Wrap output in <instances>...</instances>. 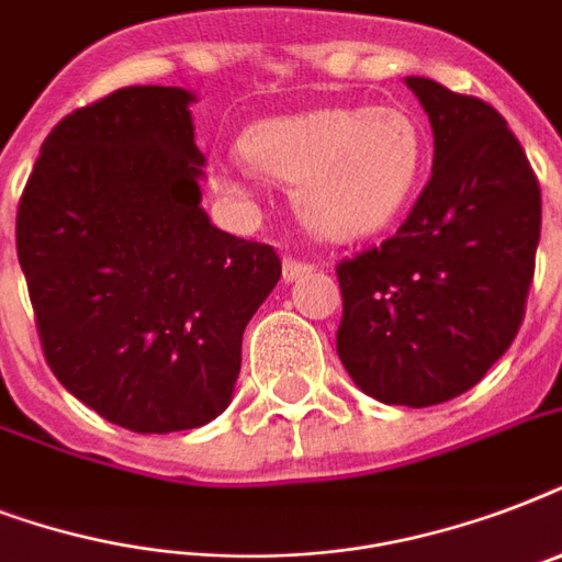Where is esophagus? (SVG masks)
Instances as JSON below:
<instances>
[{"label":"esophagus","mask_w":562,"mask_h":562,"mask_svg":"<svg viewBox=\"0 0 562 562\" xmlns=\"http://www.w3.org/2000/svg\"><path fill=\"white\" fill-rule=\"evenodd\" d=\"M308 271H315V265L306 262V259H297V256H285L282 259V280L285 282L303 280Z\"/></svg>","instance_id":"34e87169"}]
</instances>
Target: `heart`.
Instances as JSON below:
<instances>
[{
  "mask_svg": "<svg viewBox=\"0 0 562 562\" xmlns=\"http://www.w3.org/2000/svg\"><path fill=\"white\" fill-rule=\"evenodd\" d=\"M241 154L250 169L294 187L315 233L359 238L391 224L417 192L426 136L400 108H326L259 122L241 136ZM212 187L250 203L241 175L221 171Z\"/></svg>",
  "mask_w": 562,
  "mask_h": 562,
  "instance_id": "obj_1",
  "label": "heart"
}]
</instances>
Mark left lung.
I'll return each instance as SVG.
<instances>
[{
    "label": "left lung",
    "instance_id": "left-lung-1",
    "mask_svg": "<svg viewBox=\"0 0 562 562\" xmlns=\"http://www.w3.org/2000/svg\"><path fill=\"white\" fill-rule=\"evenodd\" d=\"M405 83L431 122V178L396 236L338 265V356L368 396L426 408L470 391L514 344L542 201L496 108L417 75Z\"/></svg>",
    "mask_w": 562,
    "mask_h": 562
}]
</instances>
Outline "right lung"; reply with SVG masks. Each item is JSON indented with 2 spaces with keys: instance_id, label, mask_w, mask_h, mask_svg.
<instances>
[{
  "instance_id": "obj_1",
  "label": "right lung",
  "mask_w": 562,
  "mask_h": 562,
  "mask_svg": "<svg viewBox=\"0 0 562 562\" xmlns=\"http://www.w3.org/2000/svg\"><path fill=\"white\" fill-rule=\"evenodd\" d=\"M194 92L125 87L46 136L16 256L57 382L139 435L206 426L233 400L241 335L282 273L271 245L201 206Z\"/></svg>"
}]
</instances>
